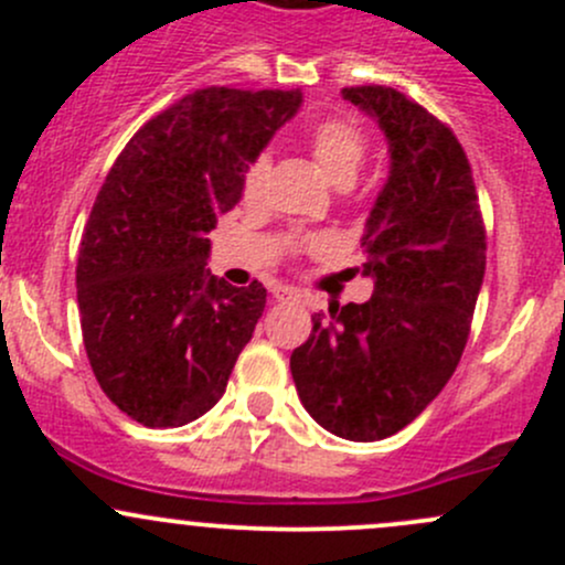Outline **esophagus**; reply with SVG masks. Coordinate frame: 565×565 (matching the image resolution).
I'll list each match as a JSON object with an SVG mask.
<instances>
[{
	"label": "esophagus",
	"instance_id": "34e87169",
	"mask_svg": "<svg viewBox=\"0 0 565 565\" xmlns=\"http://www.w3.org/2000/svg\"><path fill=\"white\" fill-rule=\"evenodd\" d=\"M273 298H276L278 303H292V300H300V292L292 287H273Z\"/></svg>",
	"mask_w": 565,
	"mask_h": 565
}]
</instances>
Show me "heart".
Wrapping results in <instances>:
<instances>
[{
	"label": "heart",
	"mask_w": 565,
	"mask_h": 565,
	"mask_svg": "<svg viewBox=\"0 0 565 565\" xmlns=\"http://www.w3.org/2000/svg\"><path fill=\"white\" fill-rule=\"evenodd\" d=\"M309 150L333 185H350L369 156V136L363 125L350 114H330L311 128ZM265 174L267 156H256L246 169V191L254 193L265 182ZM306 246L324 248L328 241L311 237V241H306Z\"/></svg>",
	"instance_id": "obj_1"
}]
</instances>
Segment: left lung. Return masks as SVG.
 Masks as SVG:
<instances>
[{
	"label": "left lung",
	"instance_id": "left-lung-1",
	"mask_svg": "<svg viewBox=\"0 0 565 565\" xmlns=\"http://www.w3.org/2000/svg\"><path fill=\"white\" fill-rule=\"evenodd\" d=\"M377 117L391 177L361 237L374 292L315 315L289 358L311 418L333 435H396L437 396L465 352L487 267V230L465 147L443 119L380 84L344 87Z\"/></svg>",
	"mask_w": 565,
	"mask_h": 565
}]
</instances>
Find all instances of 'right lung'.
<instances>
[{
    "instance_id": "obj_1",
    "label": "right lung",
    "mask_w": 565,
    "mask_h": 565,
    "mask_svg": "<svg viewBox=\"0 0 565 565\" xmlns=\"http://www.w3.org/2000/svg\"><path fill=\"white\" fill-rule=\"evenodd\" d=\"M298 106V89H196L108 169L78 246V317L95 380L136 424L174 429L224 396L267 292L210 276L207 235Z\"/></svg>"
}]
</instances>
